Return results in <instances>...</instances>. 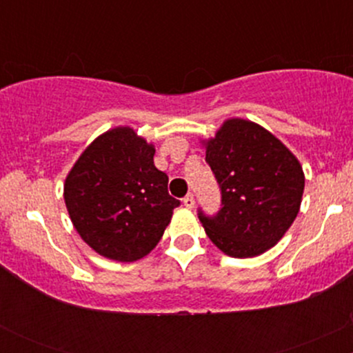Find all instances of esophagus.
<instances>
[{
  "mask_svg": "<svg viewBox=\"0 0 353 353\" xmlns=\"http://www.w3.org/2000/svg\"><path fill=\"white\" fill-rule=\"evenodd\" d=\"M182 202H184V205H185V208H188V209H192L194 204H196V201H194L192 194H188V196H185L184 199H182Z\"/></svg>",
  "mask_w": 353,
  "mask_h": 353,
  "instance_id": "obj_1",
  "label": "esophagus"
}]
</instances>
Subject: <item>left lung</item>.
Segmentation results:
<instances>
[{
  "label": "left lung",
  "instance_id": "1",
  "mask_svg": "<svg viewBox=\"0 0 353 353\" xmlns=\"http://www.w3.org/2000/svg\"><path fill=\"white\" fill-rule=\"evenodd\" d=\"M205 163L221 189L214 216L197 209L210 241L237 259L277 244L297 217L305 185L294 154L259 124L229 119L205 144Z\"/></svg>",
  "mask_w": 353,
  "mask_h": 353
}]
</instances>
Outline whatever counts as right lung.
Masks as SVG:
<instances>
[{"label": "right lung", "instance_id": "right-lung-1", "mask_svg": "<svg viewBox=\"0 0 353 353\" xmlns=\"http://www.w3.org/2000/svg\"><path fill=\"white\" fill-rule=\"evenodd\" d=\"M154 152L131 128H116L88 145L68 174L64 201L72 225L104 257L143 259L181 205L169 196V177L154 165Z\"/></svg>", "mask_w": 353, "mask_h": 353}]
</instances>
